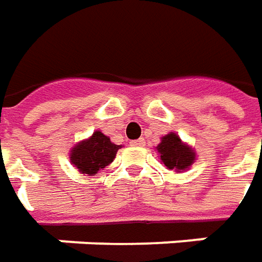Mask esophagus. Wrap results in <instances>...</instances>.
<instances>
[{
  "mask_svg": "<svg viewBox=\"0 0 262 262\" xmlns=\"http://www.w3.org/2000/svg\"><path fill=\"white\" fill-rule=\"evenodd\" d=\"M132 146H138V148H142V146H145V139L143 138H140L138 140H132L130 142Z\"/></svg>",
  "mask_w": 262,
  "mask_h": 262,
  "instance_id": "esophagus-1",
  "label": "esophagus"
}]
</instances>
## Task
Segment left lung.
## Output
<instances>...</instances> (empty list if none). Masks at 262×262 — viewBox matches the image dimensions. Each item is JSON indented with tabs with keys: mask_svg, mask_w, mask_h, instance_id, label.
<instances>
[{
	"mask_svg": "<svg viewBox=\"0 0 262 262\" xmlns=\"http://www.w3.org/2000/svg\"><path fill=\"white\" fill-rule=\"evenodd\" d=\"M157 150L159 161L167 167V169L174 171L177 174L187 171L195 161V150L193 146L183 142L174 132H169L161 138Z\"/></svg>",
	"mask_w": 262,
	"mask_h": 262,
	"instance_id": "1",
	"label": "left lung"
}]
</instances>
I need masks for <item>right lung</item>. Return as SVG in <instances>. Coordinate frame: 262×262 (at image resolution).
Masks as SVG:
<instances>
[{
    "label": "right lung",
    "mask_w": 262,
    "mask_h": 262,
    "mask_svg": "<svg viewBox=\"0 0 262 262\" xmlns=\"http://www.w3.org/2000/svg\"><path fill=\"white\" fill-rule=\"evenodd\" d=\"M122 145L113 143L103 132L95 130L90 138L82 139L69 150V161L81 174L95 176L110 165Z\"/></svg>",
    "instance_id": "1"
}]
</instances>
